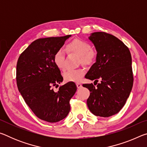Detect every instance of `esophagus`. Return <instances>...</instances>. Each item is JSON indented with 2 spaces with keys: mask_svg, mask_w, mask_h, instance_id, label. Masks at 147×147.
Here are the masks:
<instances>
[{
  "mask_svg": "<svg viewBox=\"0 0 147 147\" xmlns=\"http://www.w3.org/2000/svg\"><path fill=\"white\" fill-rule=\"evenodd\" d=\"M76 86H77V88H80L81 87H82V84H80V83H79V82H78V83H76Z\"/></svg>",
  "mask_w": 147,
  "mask_h": 147,
  "instance_id": "1",
  "label": "esophagus"
}]
</instances>
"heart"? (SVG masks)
<instances>
[{"instance_id":"heart-1","label":"heart","mask_w":147,"mask_h":147,"mask_svg":"<svg viewBox=\"0 0 147 147\" xmlns=\"http://www.w3.org/2000/svg\"><path fill=\"white\" fill-rule=\"evenodd\" d=\"M69 53L75 54L80 56V62L85 65L93 64L96 58V52L91 49L90 44L87 41L75 39L71 41L66 47ZM54 63L60 70L65 69V53L63 50L60 49L56 52L54 56ZM86 73L84 68L70 69L63 74L64 80L67 82H79Z\"/></svg>"}]
</instances>
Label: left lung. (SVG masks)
I'll return each instance as SVG.
<instances>
[{"instance_id": "8db88e82", "label": "left lung", "mask_w": 147, "mask_h": 147, "mask_svg": "<svg viewBox=\"0 0 147 147\" xmlns=\"http://www.w3.org/2000/svg\"><path fill=\"white\" fill-rule=\"evenodd\" d=\"M89 39L95 47L96 62L86 78L100 82L96 86L85 84L91 92L87 104L96 116L108 117L117 113L125 104L133 86L130 52L115 36L103 32L92 33ZM95 86V85H94Z\"/></svg>"}]
</instances>
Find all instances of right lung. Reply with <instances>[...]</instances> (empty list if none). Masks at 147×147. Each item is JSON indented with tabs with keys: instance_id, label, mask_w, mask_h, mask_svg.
<instances>
[{
	"instance_id": "right-lung-1",
	"label": "right lung",
	"mask_w": 147,
	"mask_h": 147,
	"mask_svg": "<svg viewBox=\"0 0 147 147\" xmlns=\"http://www.w3.org/2000/svg\"><path fill=\"white\" fill-rule=\"evenodd\" d=\"M71 36L36 39L17 61L16 80L20 93L35 115L49 123H56L67 116L69 101L77 89L73 82L59 86L57 92L53 89L63 81L54 56Z\"/></svg>"
}]
</instances>
